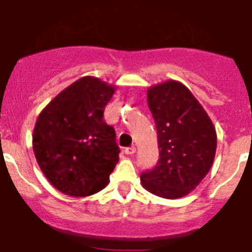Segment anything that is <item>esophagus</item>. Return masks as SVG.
<instances>
[{
    "instance_id": "esophagus-1",
    "label": "esophagus",
    "mask_w": 252,
    "mask_h": 252,
    "mask_svg": "<svg viewBox=\"0 0 252 252\" xmlns=\"http://www.w3.org/2000/svg\"><path fill=\"white\" fill-rule=\"evenodd\" d=\"M135 153H136V148L135 146H130V148L125 149V154H127V155H133Z\"/></svg>"
}]
</instances>
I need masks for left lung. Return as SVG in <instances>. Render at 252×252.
<instances>
[{
  "label": "left lung",
  "instance_id": "obj_1",
  "mask_svg": "<svg viewBox=\"0 0 252 252\" xmlns=\"http://www.w3.org/2000/svg\"><path fill=\"white\" fill-rule=\"evenodd\" d=\"M148 103L157 125L159 160L141 183L158 197L177 199L192 192L213 164L217 135L201 103L177 81L150 87Z\"/></svg>",
  "mask_w": 252,
  "mask_h": 252
}]
</instances>
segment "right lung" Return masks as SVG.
<instances>
[{
  "mask_svg": "<svg viewBox=\"0 0 252 252\" xmlns=\"http://www.w3.org/2000/svg\"><path fill=\"white\" fill-rule=\"evenodd\" d=\"M113 93L115 87L87 75L62 91L37 117L35 158L51 186L64 194L92 195L110 182L120 148L103 111Z\"/></svg>",
  "mask_w": 252,
  "mask_h": 252,
  "instance_id": "right-lung-1",
  "label": "right lung"
}]
</instances>
